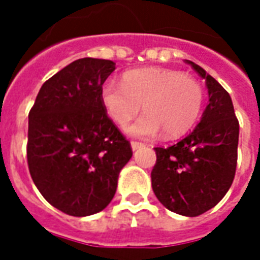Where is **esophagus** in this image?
I'll return each mask as SVG.
<instances>
[{"instance_id": "esophagus-1", "label": "esophagus", "mask_w": 260, "mask_h": 260, "mask_svg": "<svg viewBox=\"0 0 260 260\" xmlns=\"http://www.w3.org/2000/svg\"><path fill=\"white\" fill-rule=\"evenodd\" d=\"M131 147H132V151H136L139 148H143L144 144L143 143H139V142H131Z\"/></svg>"}]
</instances>
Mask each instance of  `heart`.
<instances>
[{
    "mask_svg": "<svg viewBox=\"0 0 260 260\" xmlns=\"http://www.w3.org/2000/svg\"><path fill=\"white\" fill-rule=\"evenodd\" d=\"M100 100L110 120L124 128L140 112L144 116L128 128L135 138H154L163 131L166 138H178L191 129L204 104L201 85L179 71L138 69L124 73L121 85L106 82Z\"/></svg>",
    "mask_w": 260,
    "mask_h": 260,
    "instance_id": "heart-1",
    "label": "heart"
}]
</instances>
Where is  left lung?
<instances>
[{
    "instance_id": "left-lung-1",
    "label": "left lung",
    "mask_w": 260,
    "mask_h": 260,
    "mask_svg": "<svg viewBox=\"0 0 260 260\" xmlns=\"http://www.w3.org/2000/svg\"><path fill=\"white\" fill-rule=\"evenodd\" d=\"M186 63L205 79L209 104L191 134L174 146L155 148L151 182L163 206L196 217L217 205L234 182L239 121L228 91L202 67Z\"/></svg>"
}]
</instances>
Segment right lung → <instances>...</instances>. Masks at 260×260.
<instances>
[{"instance_id":"right-lung-1","label":"right lung","mask_w":260,"mask_h":260,"mask_svg":"<svg viewBox=\"0 0 260 260\" xmlns=\"http://www.w3.org/2000/svg\"><path fill=\"white\" fill-rule=\"evenodd\" d=\"M112 60L83 58L51 77L29 112L26 158L42 196L63 213L83 217L109 205L131 144L108 117L100 90Z\"/></svg>"}]
</instances>
